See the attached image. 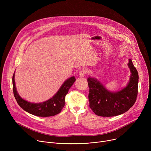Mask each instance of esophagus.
Returning <instances> with one entry per match:
<instances>
[{"mask_svg":"<svg viewBox=\"0 0 151 151\" xmlns=\"http://www.w3.org/2000/svg\"><path fill=\"white\" fill-rule=\"evenodd\" d=\"M87 69L86 68H82L79 72V76L81 77H84V76L87 73Z\"/></svg>","mask_w":151,"mask_h":151,"instance_id":"1","label":"esophagus"}]
</instances>
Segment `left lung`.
<instances>
[{"mask_svg":"<svg viewBox=\"0 0 151 151\" xmlns=\"http://www.w3.org/2000/svg\"><path fill=\"white\" fill-rule=\"evenodd\" d=\"M132 75L130 82L122 90L112 93L107 91L96 79H87L90 107L96 115L100 116H114L130 109L136 101L138 93L139 75L136 68L129 59L128 64Z\"/></svg>","mask_w":151,"mask_h":151,"instance_id":"obj_1","label":"left lung"}]
</instances>
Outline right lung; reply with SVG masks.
Instances as JSON below:
<instances>
[{"mask_svg": "<svg viewBox=\"0 0 151 151\" xmlns=\"http://www.w3.org/2000/svg\"><path fill=\"white\" fill-rule=\"evenodd\" d=\"M14 75L15 73L12 76L13 93L17 102L21 108L26 112L41 117L54 116L60 113L65 105V97L76 80L74 76L66 80L62 85L58 92L50 100L40 103H32L21 98L17 93L15 88Z\"/></svg>", "mask_w": 151, "mask_h": 151, "instance_id": "1", "label": "right lung"}]
</instances>
